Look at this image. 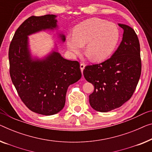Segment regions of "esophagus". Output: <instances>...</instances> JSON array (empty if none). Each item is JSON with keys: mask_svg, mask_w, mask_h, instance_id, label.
I'll return each mask as SVG.
<instances>
[{"mask_svg": "<svg viewBox=\"0 0 152 152\" xmlns=\"http://www.w3.org/2000/svg\"><path fill=\"white\" fill-rule=\"evenodd\" d=\"M85 63H80V70H81V72H82V73L83 72L84 69H85Z\"/></svg>", "mask_w": 152, "mask_h": 152, "instance_id": "1", "label": "esophagus"}]
</instances>
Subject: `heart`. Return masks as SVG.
Here are the masks:
<instances>
[{"mask_svg": "<svg viewBox=\"0 0 152 152\" xmlns=\"http://www.w3.org/2000/svg\"><path fill=\"white\" fill-rule=\"evenodd\" d=\"M120 38L116 24L99 18H92L78 24L74 34L67 36V46L72 54L80 53L84 45L96 61L106 60L113 53Z\"/></svg>", "mask_w": 152, "mask_h": 152, "instance_id": "b5f03b06", "label": "heart"}]
</instances>
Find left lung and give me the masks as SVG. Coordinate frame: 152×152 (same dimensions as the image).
Listing matches in <instances>:
<instances>
[{
    "label": "left lung",
    "mask_w": 152,
    "mask_h": 152,
    "mask_svg": "<svg viewBox=\"0 0 152 152\" xmlns=\"http://www.w3.org/2000/svg\"><path fill=\"white\" fill-rule=\"evenodd\" d=\"M124 29L122 41L111 57L102 63L87 65L86 80L94 85L89 104L94 110L108 112L123 105L134 94L141 74L140 44L134 29L119 24Z\"/></svg>",
    "instance_id": "obj_1"
}]
</instances>
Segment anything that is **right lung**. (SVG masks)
I'll use <instances>...</instances> for the list:
<instances>
[{"label":"right lung","instance_id":"1","mask_svg":"<svg viewBox=\"0 0 152 152\" xmlns=\"http://www.w3.org/2000/svg\"><path fill=\"white\" fill-rule=\"evenodd\" d=\"M55 18L29 17L18 27L9 48L10 76L20 99L31 111L44 115L63 109L68 87L82 76L79 63L65 59L57 52L42 60L31 57L28 35L56 28ZM61 37L64 42L65 36Z\"/></svg>","mask_w":152,"mask_h":152}]
</instances>
